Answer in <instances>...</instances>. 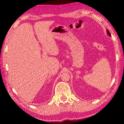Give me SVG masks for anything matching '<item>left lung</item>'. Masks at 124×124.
<instances>
[{
  "instance_id": "left-lung-1",
  "label": "left lung",
  "mask_w": 124,
  "mask_h": 124,
  "mask_svg": "<svg viewBox=\"0 0 124 124\" xmlns=\"http://www.w3.org/2000/svg\"><path fill=\"white\" fill-rule=\"evenodd\" d=\"M107 35H108L109 37H111V34H110V32H109V31L108 30H107Z\"/></svg>"
}]
</instances>
